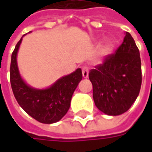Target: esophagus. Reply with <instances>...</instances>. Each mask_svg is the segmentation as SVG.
I'll return each mask as SVG.
<instances>
[{"label":"esophagus","mask_w":152,"mask_h":152,"mask_svg":"<svg viewBox=\"0 0 152 152\" xmlns=\"http://www.w3.org/2000/svg\"><path fill=\"white\" fill-rule=\"evenodd\" d=\"M82 74L84 78H87L89 75V67L87 66H83L82 67Z\"/></svg>","instance_id":"1"}]
</instances>
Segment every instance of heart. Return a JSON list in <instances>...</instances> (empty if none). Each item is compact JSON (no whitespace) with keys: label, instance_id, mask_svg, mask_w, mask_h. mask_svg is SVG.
Instances as JSON below:
<instances>
[{"label":"heart","instance_id":"obj_1","mask_svg":"<svg viewBox=\"0 0 152 152\" xmlns=\"http://www.w3.org/2000/svg\"><path fill=\"white\" fill-rule=\"evenodd\" d=\"M111 50H112V45L110 44H108L104 46V48H103V52H104V53H108V52L111 51Z\"/></svg>","mask_w":152,"mask_h":152}]
</instances>
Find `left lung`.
Returning a JSON list of instances; mask_svg holds the SVG:
<instances>
[{
	"label": "left lung",
	"mask_w": 152,
	"mask_h": 152,
	"mask_svg": "<svg viewBox=\"0 0 152 152\" xmlns=\"http://www.w3.org/2000/svg\"><path fill=\"white\" fill-rule=\"evenodd\" d=\"M93 99L97 108L107 115L127 112L135 102L142 82L140 51L129 33L114 53L89 73Z\"/></svg>",
	"instance_id": "8db88e82"
}]
</instances>
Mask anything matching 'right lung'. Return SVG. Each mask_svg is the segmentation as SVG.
Listing matches in <instances>:
<instances>
[{"label": "right lung", "instance_id": "add662e5", "mask_svg": "<svg viewBox=\"0 0 152 152\" xmlns=\"http://www.w3.org/2000/svg\"><path fill=\"white\" fill-rule=\"evenodd\" d=\"M22 38L12 54L10 82L15 98L21 107L33 118L42 124H53L62 118L70 107L75 89L82 80V71L75 72L58 79L51 87L36 90L27 85L21 79L17 65V53Z\"/></svg>", "mask_w": 152, "mask_h": 152}]
</instances>
